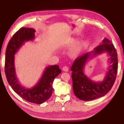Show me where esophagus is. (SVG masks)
Returning a JSON list of instances; mask_svg holds the SVG:
<instances>
[{
    "instance_id": "obj_1",
    "label": "esophagus",
    "mask_w": 124,
    "mask_h": 124,
    "mask_svg": "<svg viewBox=\"0 0 124 124\" xmlns=\"http://www.w3.org/2000/svg\"><path fill=\"white\" fill-rule=\"evenodd\" d=\"M62 70L63 71H65V72H68V70H69V68H68V67H66V66H64L63 68H62Z\"/></svg>"
}]
</instances>
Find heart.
<instances>
[{
  "label": "heart",
  "instance_id": "obj_1",
  "mask_svg": "<svg viewBox=\"0 0 124 124\" xmlns=\"http://www.w3.org/2000/svg\"><path fill=\"white\" fill-rule=\"evenodd\" d=\"M77 41V39L73 38H70L69 39H68V40L67 42L66 46L68 47H72L76 45ZM85 43L84 41L79 42L73 48L71 49L69 53L70 56L72 58L78 57L81 53V52L83 51V50L85 48Z\"/></svg>",
  "mask_w": 124,
  "mask_h": 124
}]
</instances>
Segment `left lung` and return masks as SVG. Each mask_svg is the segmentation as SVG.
Returning a JSON list of instances; mask_svg holds the SVG:
<instances>
[{
	"instance_id": "left-lung-1",
	"label": "left lung",
	"mask_w": 124,
	"mask_h": 124,
	"mask_svg": "<svg viewBox=\"0 0 124 124\" xmlns=\"http://www.w3.org/2000/svg\"><path fill=\"white\" fill-rule=\"evenodd\" d=\"M107 52L110 57V64L104 80L101 82L92 81L84 73V67L88 59ZM118 57L116 49L108 39L104 38L102 44L93 51L87 53L76 59L71 68L73 93L79 99L91 101L106 95L112 87L117 76Z\"/></svg>"
}]
</instances>
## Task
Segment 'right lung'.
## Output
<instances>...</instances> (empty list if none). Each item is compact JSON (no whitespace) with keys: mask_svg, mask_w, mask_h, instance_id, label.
<instances>
[{"mask_svg":"<svg viewBox=\"0 0 124 124\" xmlns=\"http://www.w3.org/2000/svg\"><path fill=\"white\" fill-rule=\"evenodd\" d=\"M35 32L32 28L23 27L13 35L7 46L5 72L8 83L15 93L28 102L39 104L51 96L54 79L61 72V70L57 65L46 67L38 83L30 88H26L19 83L16 75L14 55L25 42L35 39Z\"/></svg>","mask_w":124,"mask_h":124,"instance_id":"obj_1","label":"right lung"}]
</instances>
